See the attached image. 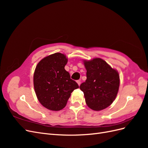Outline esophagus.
I'll list each match as a JSON object with an SVG mask.
<instances>
[{
    "instance_id": "esophagus-1",
    "label": "esophagus",
    "mask_w": 148,
    "mask_h": 148,
    "mask_svg": "<svg viewBox=\"0 0 148 148\" xmlns=\"http://www.w3.org/2000/svg\"><path fill=\"white\" fill-rule=\"evenodd\" d=\"M77 83H78V84L79 85V86L80 84H81V80H80V79H79V80H77Z\"/></svg>"
}]
</instances>
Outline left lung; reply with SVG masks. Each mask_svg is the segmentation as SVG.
Instances as JSON below:
<instances>
[{
    "instance_id": "1",
    "label": "left lung",
    "mask_w": 148,
    "mask_h": 148,
    "mask_svg": "<svg viewBox=\"0 0 148 148\" xmlns=\"http://www.w3.org/2000/svg\"><path fill=\"white\" fill-rule=\"evenodd\" d=\"M86 79L79 88L83 92L87 106L99 111L109 107L115 100L120 85L118 71L100 58L84 60Z\"/></svg>"
}]
</instances>
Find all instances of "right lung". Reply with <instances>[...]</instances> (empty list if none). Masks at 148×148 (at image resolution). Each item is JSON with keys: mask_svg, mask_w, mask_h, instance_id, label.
Here are the masks:
<instances>
[{"mask_svg": "<svg viewBox=\"0 0 148 148\" xmlns=\"http://www.w3.org/2000/svg\"><path fill=\"white\" fill-rule=\"evenodd\" d=\"M68 59L63 53H55L44 57L36 67L34 88L39 102L49 110L64 109L78 84L65 70Z\"/></svg>", "mask_w": 148, "mask_h": 148, "instance_id": "add662e5", "label": "right lung"}]
</instances>
